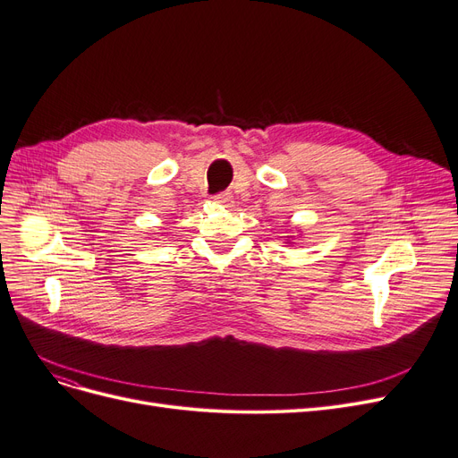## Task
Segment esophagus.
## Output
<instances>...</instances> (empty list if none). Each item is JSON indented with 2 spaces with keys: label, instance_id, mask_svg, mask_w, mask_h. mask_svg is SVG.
<instances>
[{
  "label": "esophagus",
  "instance_id": "obj_1",
  "mask_svg": "<svg viewBox=\"0 0 458 458\" xmlns=\"http://www.w3.org/2000/svg\"><path fill=\"white\" fill-rule=\"evenodd\" d=\"M213 202L215 204H218V206H232L233 204V196L230 194V192H223V194H216L215 198H213Z\"/></svg>",
  "mask_w": 458,
  "mask_h": 458
}]
</instances>
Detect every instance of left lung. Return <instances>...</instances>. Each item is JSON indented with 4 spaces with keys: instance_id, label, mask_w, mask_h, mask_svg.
I'll return each mask as SVG.
<instances>
[{
    "instance_id": "left-lung-1",
    "label": "left lung",
    "mask_w": 458,
    "mask_h": 458,
    "mask_svg": "<svg viewBox=\"0 0 458 458\" xmlns=\"http://www.w3.org/2000/svg\"><path fill=\"white\" fill-rule=\"evenodd\" d=\"M292 237V235H290ZM290 237H288V240H286V243H290Z\"/></svg>"
}]
</instances>
